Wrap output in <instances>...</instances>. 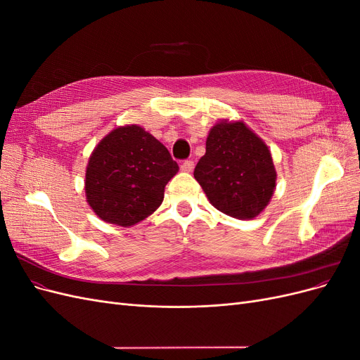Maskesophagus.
I'll use <instances>...</instances> for the list:
<instances>
[{
  "mask_svg": "<svg viewBox=\"0 0 360 360\" xmlns=\"http://www.w3.org/2000/svg\"><path fill=\"white\" fill-rule=\"evenodd\" d=\"M193 167H195V163H193V160H184L183 163H181V171L183 172H192L193 171Z\"/></svg>",
  "mask_w": 360,
  "mask_h": 360,
  "instance_id": "1",
  "label": "esophagus"
}]
</instances>
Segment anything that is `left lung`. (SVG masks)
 <instances>
[{
  "mask_svg": "<svg viewBox=\"0 0 360 360\" xmlns=\"http://www.w3.org/2000/svg\"><path fill=\"white\" fill-rule=\"evenodd\" d=\"M193 177L214 209L236 219L257 217L276 188L269 147L240 120H221L210 129Z\"/></svg>",
  "mask_w": 360,
  "mask_h": 360,
  "instance_id": "left-lung-1",
  "label": "left lung"
}]
</instances>
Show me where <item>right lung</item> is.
<instances>
[{"label": "right lung", "mask_w": 360, "mask_h": 360, "mask_svg": "<svg viewBox=\"0 0 360 360\" xmlns=\"http://www.w3.org/2000/svg\"><path fill=\"white\" fill-rule=\"evenodd\" d=\"M179 171L169 151L138 124L101 139L85 169V197L108 224L132 226L158 210L167 183Z\"/></svg>", "instance_id": "add662e5"}]
</instances>
